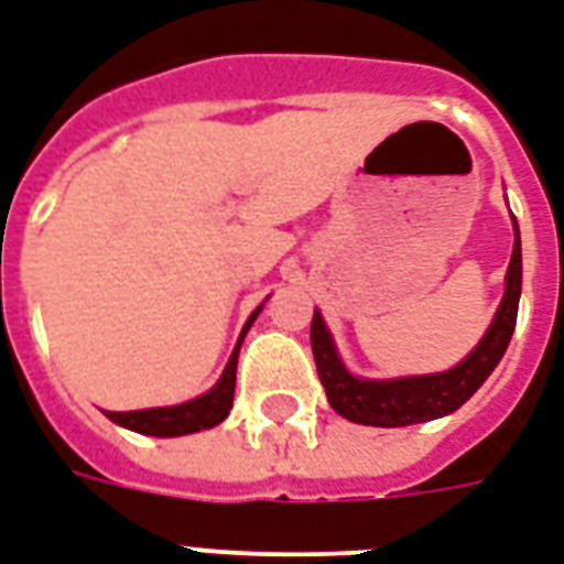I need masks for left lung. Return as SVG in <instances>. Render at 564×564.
Returning a JSON list of instances; mask_svg holds the SVG:
<instances>
[{
  "instance_id": "1",
  "label": "left lung",
  "mask_w": 564,
  "mask_h": 564,
  "mask_svg": "<svg viewBox=\"0 0 564 564\" xmlns=\"http://www.w3.org/2000/svg\"><path fill=\"white\" fill-rule=\"evenodd\" d=\"M518 301H521V234H518V221H514V248H511L506 292H502L497 316H494L491 328L485 330V337L479 339V346L458 367L446 369V372L387 378V381L351 376L339 360L337 346L330 339L322 313L313 311V360L319 369V381L328 393L330 408L351 423L381 425V429L414 425L453 414L485 384V378L491 376L494 367L509 349L511 330L518 322Z\"/></svg>"
}]
</instances>
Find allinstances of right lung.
<instances>
[{
    "mask_svg": "<svg viewBox=\"0 0 564 564\" xmlns=\"http://www.w3.org/2000/svg\"><path fill=\"white\" fill-rule=\"evenodd\" d=\"M260 311H263V307H257V311L248 316L242 334H239V343H236L234 355H230L225 372H221L218 384H215L209 393L192 399V402H183V405L144 408V411H106V416H109L111 423L129 429V432H139V435H153V437L192 435V432H204V429H213V425L221 423V420L230 414V408H234L236 360H239L242 339Z\"/></svg>",
    "mask_w": 564,
    "mask_h": 564,
    "instance_id": "obj_1",
    "label": "right lung"
}]
</instances>
